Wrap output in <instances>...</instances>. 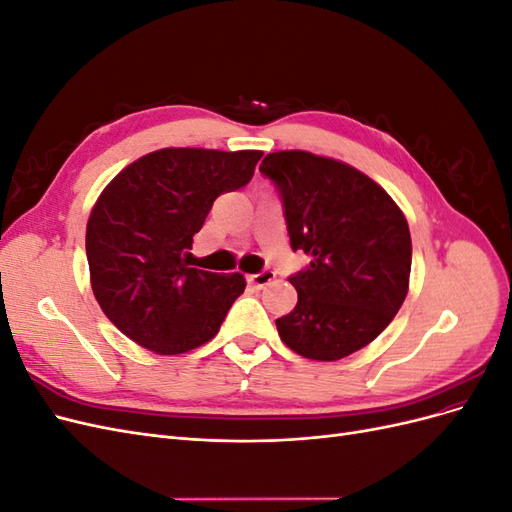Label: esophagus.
Here are the masks:
<instances>
[{
    "mask_svg": "<svg viewBox=\"0 0 512 512\" xmlns=\"http://www.w3.org/2000/svg\"><path fill=\"white\" fill-rule=\"evenodd\" d=\"M273 280H275V273L271 269H262L260 273L247 275V282H250L254 288H265Z\"/></svg>",
    "mask_w": 512,
    "mask_h": 512,
    "instance_id": "1",
    "label": "esophagus"
}]
</instances>
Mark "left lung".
<instances>
[{"instance_id": "1", "label": "left lung", "mask_w": 512, "mask_h": 512, "mask_svg": "<svg viewBox=\"0 0 512 512\" xmlns=\"http://www.w3.org/2000/svg\"><path fill=\"white\" fill-rule=\"evenodd\" d=\"M260 173L280 194L290 247L312 256L288 277L299 301L275 320L277 333L305 359H344L374 342L406 299L404 213L367 175L307 151L269 153Z\"/></svg>"}]
</instances>
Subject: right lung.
<instances>
[{
    "mask_svg": "<svg viewBox=\"0 0 512 512\" xmlns=\"http://www.w3.org/2000/svg\"><path fill=\"white\" fill-rule=\"evenodd\" d=\"M262 151L160 149L106 185L85 250L102 312L138 346L183 354L220 331L245 290L241 273L190 267L213 200L250 183Z\"/></svg>",
    "mask_w": 512,
    "mask_h": 512,
    "instance_id": "obj_1",
    "label": "right lung"
}]
</instances>
